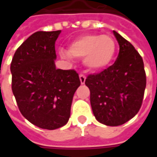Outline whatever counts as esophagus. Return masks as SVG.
Here are the masks:
<instances>
[{"label":"esophagus","instance_id":"1","mask_svg":"<svg viewBox=\"0 0 157 157\" xmlns=\"http://www.w3.org/2000/svg\"><path fill=\"white\" fill-rule=\"evenodd\" d=\"M79 79H80V82H81V84H85V82H86V75H84V74H80L79 75Z\"/></svg>","mask_w":157,"mask_h":157}]
</instances>
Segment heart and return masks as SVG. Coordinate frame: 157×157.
Returning <instances> with one entry per match:
<instances>
[{
  "label": "heart",
  "mask_w": 157,
  "mask_h": 157,
  "mask_svg": "<svg viewBox=\"0 0 157 157\" xmlns=\"http://www.w3.org/2000/svg\"><path fill=\"white\" fill-rule=\"evenodd\" d=\"M68 52L71 57H86L85 63L91 69H102L113 61L116 43L107 35L86 34L76 38L71 44Z\"/></svg>",
  "instance_id": "obj_1"
}]
</instances>
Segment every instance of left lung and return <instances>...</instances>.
<instances>
[{"label": "left lung", "mask_w": 157, "mask_h": 157, "mask_svg": "<svg viewBox=\"0 0 157 157\" xmlns=\"http://www.w3.org/2000/svg\"><path fill=\"white\" fill-rule=\"evenodd\" d=\"M120 45L114 63L97 74H90L86 86L96 120L106 126H120L139 112L146 87L141 55L128 41L113 30Z\"/></svg>", "instance_id": "8db88e82"}]
</instances>
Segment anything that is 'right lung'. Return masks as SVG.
I'll list each match as a JSON object with an SVG mask.
<instances>
[{"label": "right lung", "instance_id": "1", "mask_svg": "<svg viewBox=\"0 0 157 157\" xmlns=\"http://www.w3.org/2000/svg\"><path fill=\"white\" fill-rule=\"evenodd\" d=\"M60 32L32 34L16 50L10 64L12 92L21 113L49 130L68 122L72 98L80 86L76 71L56 69L55 42Z\"/></svg>", "mask_w": 157, "mask_h": 157}]
</instances>
